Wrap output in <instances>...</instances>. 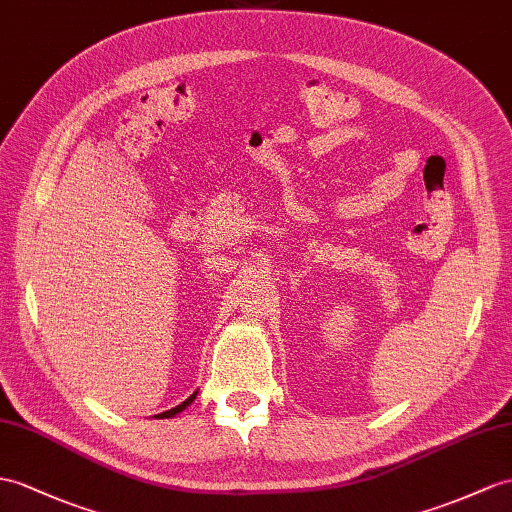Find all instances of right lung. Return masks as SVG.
Listing matches in <instances>:
<instances>
[{"label": "right lung", "instance_id": "obj_1", "mask_svg": "<svg viewBox=\"0 0 512 512\" xmlns=\"http://www.w3.org/2000/svg\"><path fill=\"white\" fill-rule=\"evenodd\" d=\"M195 395H197V393H193V395L189 397V400H184V402H182L180 406H176V408H171V410H167V413H162L160 417H169V415H176V413H180V410H184L186 406H189V404H191V402L195 400Z\"/></svg>", "mask_w": 512, "mask_h": 512}]
</instances>
